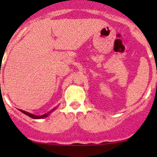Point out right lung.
<instances>
[{
  "label": "right lung",
  "instance_id": "1",
  "mask_svg": "<svg viewBox=\"0 0 157 157\" xmlns=\"http://www.w3.org/2000/svg\"><path fill=\"white\" fill-rule=\"evenodd\" d=\"M57 109V107H55V108H54L53 109H52V110H51L50 112H48V113H46V114H44V115H33V114H32V113H29V112H26V111H23V110H22V109H19V110L20 111V112H23V114H25V115H28V116L29 117H30V118H34V119H42V118H46V117H48L49 115H50L51 113H52V112H53V111H55V109Z\"/></svg>",
  "mask_w": 157,
  "mask_h": 157
}]
</instances>
